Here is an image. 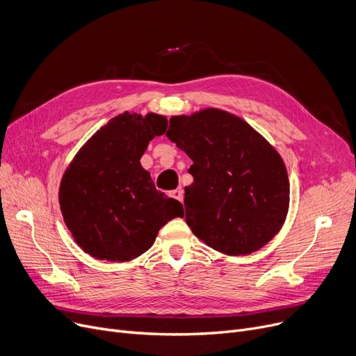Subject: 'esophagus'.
<instances>
[{"mask_svg": "<svg viewBox=\"0 0 356 356\" xmlns=\"http://www.w3.org/2000/svg\"><path fill=\"white\" fill-rule=\"evenodd\" d=\"M170 196H173L175 199L183 202V191H181V188H179V189H176V191H172V192H170Z\"/></svg>", "mask_w": 356, "mask_h": 356, "instance_id": "1", "label": "esophagus"}]
</instances>
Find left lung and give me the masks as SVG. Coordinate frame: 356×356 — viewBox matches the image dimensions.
Masks as SVG:
<instances>
[{
  "label": "left lung",
  "instance_id": "1",
  "mask_svg": "<svg viewBox=\"0 0 356 356\" xmlns=\"http://www.w3.org/2000/svg\"><path fill=\"white\" fill-rule=\"evenodd\" d=\"M165 136L193 161V183L184 188L186 223L204 244L244 255L278 234L289 211L287 170L250 124L208 108L172 117Z\"/></svg>",
  "mask_w": 356,
  "mask_h": 356
}]
</instances>
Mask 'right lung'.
<instances>
[{
	"instance_id": "obj_1",
	"label": "right lung",
	"mask_w": 356,
	"mask_h": 356,
	"mask_svg": "<svg viewBox=\"0 0 356 356\" xmlns=\"http://www.w3.org/2000/svg\"><path fill=\"white\" fill-rule=\"evenodd\" d=\"M157 114L112 118L79 149L62 177L59 202L78 245L98 259L124 263L153 245L161 227L183 216L181 203L156 189L140 159L165 133Z\"/></svg>"
}]
</instances>
